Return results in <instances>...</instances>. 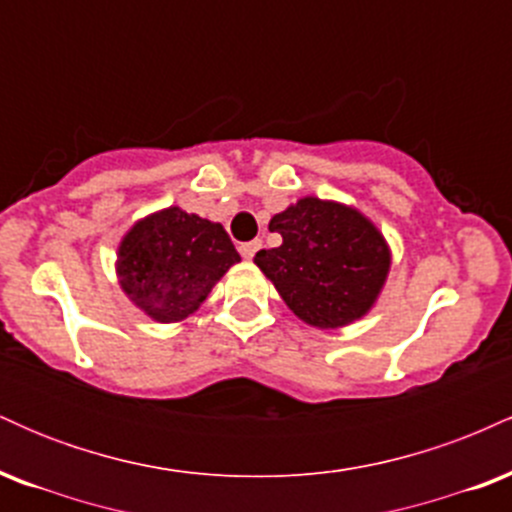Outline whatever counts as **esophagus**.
Returning <instances> with one entry per match:
<instances>
[{"label":"esophagus","mask_w":512,"mask_h":512,"mask_svg":"<svg viewBox=\"0 0 512 512\" xmlns=\"http://www.w3.org/2000/svg\"><path fill=\"white\" fill-rule=\"evenodd\" d=\"M262 248V240H250V243H240V255L245 257V260H252L255 257V252Z\"/></svg>","instance_id":"34e87169"}]
</instances>
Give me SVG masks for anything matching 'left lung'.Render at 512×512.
<instances>
[{
	"instance_id": "1",
	"label": "left lung",
	"mask_w": 512,
	"mask_h": 512,
	"mask_svg": "<svg viewBox=\"0 0 512 512\" xmlns=\"http://www.w3.org/2000/svg\"><path fill=\"white\" fill-rule=\"evenodd\" d=\"M281 245L255 264L286 305L313 327H342L370 310L390 269V250L366 216L305 197L269 221Z\"/></svg>"
}]
</instances>
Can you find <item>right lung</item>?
<instances>
[{"instance_id":"obj_1","label":"right lung","mask_w":512,"mask_h":512,"mask_svg":"<svg viewBox=\"0 0 512 512\" xmlns=\"http://www.w3.org/2000/svg\"><path fill=\"white\" fill-rule=\"evenodd\" d=\"M117 257L122 289L158 322H178L195 313L228 267L240 262L221 223L178 207L139 221Z\"/></svg>"}]
</instances>
